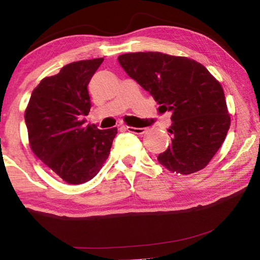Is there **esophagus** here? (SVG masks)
I'll return each instance as SVG.
<instances>
[{
    "instance_id": "obj_1",
    "label": "esophagus",
    "mask_w": 260,
    "mask_h": 260,
    "mask_svg": "<svg viewBox=\"0 0 260 260\" xmlns=\"http://www.w3.org/2000/svg\"><path fill=\"white\" fill-rule=\"evenodd\" d=\"M126 131L131 132V133H135V134H143L146 132V128H142V127H132V126H126L125 127Z\"/></svg>"
}]
</instances>
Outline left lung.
<instances>
[{
	"label": "left lung",
	"mask_w": 260,
	"mask_h": 260,
	"mask_svg": "<svg viewBox=\"0 0 260 260\" xmlns=\"http://www.w3.org/2000/svg\"><path fill=\"white\" fill-rule=\"evenodd\" d=\"M128 76L149 91L161 112H172V143L158 161L171 172L191 174L209 164L231 126L225 94L205 67L158 51L118 57Z\"/></svg>",
	"instance_id": "left-lung-1"
}]
</instances>
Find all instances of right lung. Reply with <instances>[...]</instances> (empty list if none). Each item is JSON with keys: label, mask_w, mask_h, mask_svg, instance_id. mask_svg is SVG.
<instances>
[{"label": "right lung", "mask_w": 260, "mask_h": 260, "mask_svg": "<svg viewBox=\"0 0 260 260\" xmlns=\"http://www.w3.org/2000/svg\"><path fill=\"white\" fill-rule=\"evenodd\" d=\"M103 58L79 60L42 79L25 111L29 147L39 159L70 184L85 183L108 159L117 127L85 126L90 110L88 83Z\"/></svg>", "instance_id": "add662e5"}]
</instances>
